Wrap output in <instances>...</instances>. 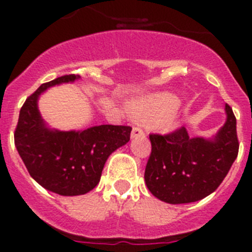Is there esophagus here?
Instances as JSON below:
<instances>
[{
    "instance_id": "34e87169",
    "label": "esophagus",
    "mask_w": 252,
    "mask_h": 252,
    "mask_svg": "<svg viewBox=\"0 0 252 252\" xmlns=\"http://www.w3.org/2000/svg\"><path fill=\"white\" fill-rule=\"evenodd\" d=\"M145 136V133L142 131V128L140 127H133L132 131H131V137L132 139H136V137H142Z\"/></svg>"
}]
</instances>
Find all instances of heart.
Listing matches in <instances>:
<instances>
[{
  "label": "heart",
  "instance_id": "1",
  "mask_svg": "<svg viewBox=\"0 0 252 252\" xmlns=\"http://www.w3.org/2000/svg\"><path fill=\"white\" fill-rule=\"evenodd\" d=\"M178 101L171 94H155L132 101L128 104L131 115L142 121L151 122L158 130L169 131L178 124Z\"/></svg>",
  "mask_w": 252,
  "mask_h": 252
}]
</instances>
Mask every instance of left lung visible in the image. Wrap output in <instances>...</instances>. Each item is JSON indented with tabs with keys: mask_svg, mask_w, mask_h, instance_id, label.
Segmentation results:
<instances>
[{
	"mask_svg": "<svg viewBox=\"0 0 252 252\" xmlns=\"http://www.w3.org/2000/svg\"><path fill=\"white\" fill-rule=\"evenodd\" d=\"M226 122L212 137H189L186 127L150 135L145 183L154 197L170 204L192 203L213 193L239 154L236 117L224 104Z\"/></svg>",
	"mask_w": 252,
	"mask_h": 252,
	"instance_id": "1",
	"label": "left lung"
}]
</instances>
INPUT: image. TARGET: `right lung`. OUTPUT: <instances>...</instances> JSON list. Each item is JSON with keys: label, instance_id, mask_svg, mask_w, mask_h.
Wrapping results in <instances>:
<instances>
[{"label": "right lung", "instance_id": "obj_1", "mask_svg": "<svg viewBox=\"0 0 252 252\" xmlns=\"http://www.w3.org/2000/svg\"><path fill=\"white\" fill-rule=\"evenodd\" d=\"M79 75H64L44 83L20 110L15 146L31 178L59 195H82L101 179L107 159L130 141V126L101 125L81 131L49 127L37 101L50 87L73 83Z\"/></svg>", "mask_w": 252, "mask_h": 252}]
</instances>
